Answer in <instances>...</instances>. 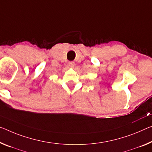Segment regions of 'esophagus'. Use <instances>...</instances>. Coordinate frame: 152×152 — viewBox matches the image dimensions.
Segmentation results:
<instances>
[{"label":"esophagus","instance_id":"1","mask_svg":"<svg viewBox=\"0 0 152 152\" xmlns=\"http://www.w3.org/2000/svg\"><path fill=\"white\" fill-rule=\"evenodd\" d=\"M69 66L73 67L75 66V62H69Z\"/></svg>","mask_w":152,"mask_h":152}]
</instances>
